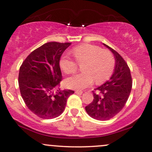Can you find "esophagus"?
Here are the masks:
<instances>
[{"label":"esophagus","mask_w":152,"mask_h":152,"mask_svg":"<svg viewBox=\"0 0 152 152\" xmlns=\"http://www.w3.org/2000/svg\"><path fill=\"white\" fill-rule=\"evenodd\" d=\"M75 93L77 94V95H81L83 92L80 91V90H76V91H75Z\"/></svg>","instance_id":"1"}]
</instances>
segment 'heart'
I'll list each match as a JSON object with an SVG mask.
<instances>
[{"mask_svg": "<svg viewBox=\"0 0 152 152\" xmlns=\"http://www.w3.org/2000/svg\"><path fill=\"white\" fill-rule=\"evenodd\" d=\"M73 53L76 61L62 57L59 61L61 69L67 74L77 71L78 64L83 65V73L71 76L65 80V85L72 89L82 90L93 83H102L111 77L114 72L116 60L109 50L92 44H83L74 48Z\"/></svg>", "mask_w": 152, "mask_h": 152, "instance_id": "heart-1", "label": "heart"}]
</instances>
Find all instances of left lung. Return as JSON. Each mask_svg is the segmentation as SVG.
<instances>
[{
    "label": "left lung",
    "mask_w": 152,
    "mask_h": 152,
    "mask_svg": "<svg viewBox=\"0 0 152 152\" xmlns=\"http://www.w3.org/2000/svg\"><path fill=\"white\" fill-rule=\"evenodd\" d=\"M103 44L114 53L116 59L114 72L110 79L93 90V100L86 107L88 114L99 121L109 120L122 110L127 102L132 86L127 63L120 54Z\"/></svg>",
    "instance_id": "left-lung-1"
}]
</instances>
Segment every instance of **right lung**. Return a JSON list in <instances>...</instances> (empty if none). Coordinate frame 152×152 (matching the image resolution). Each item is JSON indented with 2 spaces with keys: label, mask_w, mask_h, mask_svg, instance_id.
Here are the masks:
<instances>
[{
  "label": "right lung",
  "mask_w": 152,
  "mask_h": 152,
  "mask_svg": "<svg viewBox=\"0 0 152 152\" xmlns=\"http://www.w3.org/2000/svg\"><path fill=\"white\" fill-rule=\"evenodd\" d=\"M70 43L48 42L31 52L20 68L18 83L22 97L34 114L43 119L62 114L72 90H56L62 81L60 57Z\"/></svg>",
  "instance_id": "1"
}]
</instances>
